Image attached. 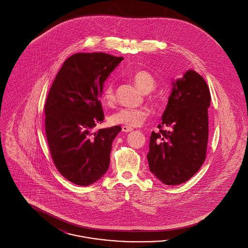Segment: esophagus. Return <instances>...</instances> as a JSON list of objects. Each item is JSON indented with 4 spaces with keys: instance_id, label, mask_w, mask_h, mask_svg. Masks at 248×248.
Returning <instances> with one entry per match:
<instances>
[{
    "instance_id": "34e87169",
    "label": "esophagus",
    "mask_w": 248,
    "mask_h": 248,
    "mask_svg": "<svg viewBox=\"0 0 248 248\" xmlns=\"http://www.w3.org/2000/svg\"><path fill=\"white\" fill-rule=\"evenodd\" d=\"M122 130H123V132H125V133H128V132H131L133 128H131V127H128V126H123L122 127Z\"/></svg>"
}]
</instances>
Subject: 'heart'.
<instances>
[{
    "mask_svg": "<svg viewBox=\"0 0 248 248\" xmlns=\"http://www.w3.org/2000/svg\"><path fill=\"white\" fill-rule=\"evenodd\" d=\"M132 80L143 93L148 94L154 91L156 86V80L153 74L145 70H138L132 73ZM102 99L107 105L111 106L115 102L114 84L108 81L103 87ZM149 112L144 108H124L113 113L109 122L113 125H124L128 127H138L148 119Z\"/></svg>",
    "mask_w": 248,
    "mask_h": 248,
    "instance_id": "obj_1",
    "label": "heart"
}]
</instances>
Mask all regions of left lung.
<instances>
[{
    "label": "left lung",
    "instance_id": "8db88e82",
    "mask_svg": "<svg viewBox=\"0 0 248 248\" xmlns=\"http://www.w3.org/2000/svg\"><path fill=\"white\" fill-rule=\"evenodd\" d=\"M172 85L160 131L152 133L147 155L151 172L165 185L188 181L203 164L211 101L209 88L196 71H186Z\"/></svg>",
    "mask_w": 248,
    "mask_h": 248
}]
</instances>
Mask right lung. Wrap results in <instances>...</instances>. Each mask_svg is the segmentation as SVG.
<instances>
[{
    "label": "right lung",
    "instance_id": "add662e5",
    "mask_svg": "<svg viewBox=\"0 0 248 248\" xmlns=\"http://www.w3.org/2000/svg\"><path fill=\"white\" fill-rule=\"evenodd\" d=\"M124 58L105 53H78L67 59L48 93L46 133L54 164L72 183L88 186L109 166L112 141L122 128L94 132L104 113L99 97L108 75Z\"/></svg>",
    "mask_w": 248,
    "mask_h": 248
}]
</instances>
